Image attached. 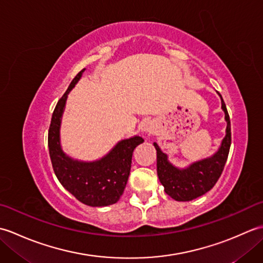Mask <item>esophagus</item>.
Returning a JSON list of instances; mask_svg holds the SVG:
<instances>
[{
    "label": "esophagus",
    "mask_w": 263,
    "mask_h": 263,
    "mask_svg": "<svg viewBox=\"0 0 263 263\" xmlns=\"http://www.w3.org/2000/svg\"><path fill=\"white\" fill-rule=\"evenodd\" d=\"M155 130H156V126H155V123L153 121H148L146 123H143L142 131L146 133L147 136L153 135V133H155Z\"/></svg>",
    "instance_id": "obj_1"
}]
</instances>
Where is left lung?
<instances>
[{"label": "left lung", "instance_id": "obj_1", "mask_svg": "<svg viewBox=\"0 0 263 263\" xmlns=\"http://www.w3.org/2000/svg\"><path fill=\"white\" fill-rule=\"evenodd\" d=\"M218 95L221 98V108L225 113L227 127L226 136L215 155L209 158L195 161L186 168L180 170L170 163L167 155L161 152L157 143L154 142L157 150L158 178L164 185L165 192L176 201H191L210 191L224 171L232 142L231 120L224 99L219 92Z\"/></svg>", "mask_w": 263, "mask_h": 263}]
</instances>
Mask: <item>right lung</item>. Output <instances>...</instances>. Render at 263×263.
<instances>
[{
  "instance_id": "right-lung-1",
  "label": "right lung",
  "mask_w": 263,
  "mask_h": 263,
  "mask_svg": "<svg viewBox=\"0 0 263 263\" xmlns=\"http://www.w3.org/2000/svg\"><path fill=\"white\" fill-rule=\"evenodd\" d=\"M83 71L85 69L74 77L68 90L55 106L48 130L49 157L58 180L76 199L90 206H105L116 203L124 192L133 150L143 142V139L135 136L121 140L103 158L89 163L76 160L63 153L60 143L61 120L68 95L79 81Z\"/></svg>"
}]
</instances>
